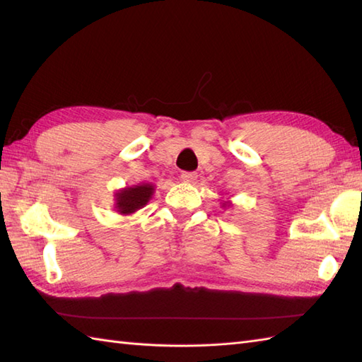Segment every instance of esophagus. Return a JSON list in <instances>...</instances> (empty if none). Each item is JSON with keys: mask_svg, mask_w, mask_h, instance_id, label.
<instances>
[{"mask_svg": "<svg viewBox=\"0 0 362 362\" xmlns=\"http://www.w3.org/2000/svg\"><path fill=\"white\" fill-rule=\"evenodd\" d=\"M180 179L183 180V182H187V183H191V182H194L196 179H197V174L196 173H182L180 174Z\"/></svg>", "mask_w": 362, "mask_h": 362, "instance_id": "34e87169", "label": "esophagus"}]
</instances>
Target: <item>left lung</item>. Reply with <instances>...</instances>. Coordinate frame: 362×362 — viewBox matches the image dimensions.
<instances>
[{
	"label": "left lung",
	"mask_w": 362,
	"mask_h": 362,
	"mask_svg": "<svg viewBox=\"0 0 362 362\" xmlns=\"http://www.w3.org/2000/svg\"><path fill=\"white\" fill-rule=\"evenodd\" d=\"M227 204H228V202H226V204H222V205H224V206H226V205H227Z\"/></svg>",
	"instance_id": "obj_1"
}]
</instances>
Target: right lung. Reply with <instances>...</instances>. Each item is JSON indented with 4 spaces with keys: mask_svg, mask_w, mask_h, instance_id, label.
<instances>
[{
    "mask_svg": "<svg viewBox=\"0 0 362 362\" xmlns=\"http://www.w3.org/2000/svg\"><path fill=\"white\" fill-rule=\"evenodd\" d=\"M153 193L152 183H138L135 187L119 189L115 194V209L119 211V214H132L136 210L143 209V206L149 202Z\"/></svg>",
    "mask_w": 362,
    "mask_h": 362,
    "instance_id": "obj_1",
    "label": "right lung"
}]
</instances>
